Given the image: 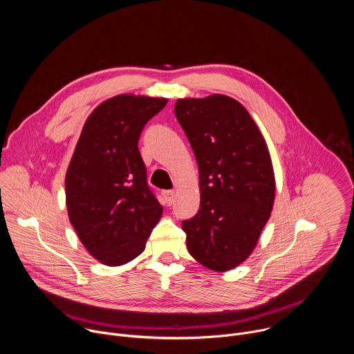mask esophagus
Here are the masks:
<instances>
[{"mask_svg": "<svg viewBox=\"0 0 354 354\" xmlns=\"http://www.w3.org/2000/svg\"><path fill=\"white\" fill-rule=\"evenodd\" d=\"M164 196H165V198H167V203H168L169 206H171V205H174L175 196H176L175 190H165V192H164Z\"/></svg>", "mask_w": 354, "mask_h": 354, "instance_id": "1", "label": "esophagus"}]
</instances>
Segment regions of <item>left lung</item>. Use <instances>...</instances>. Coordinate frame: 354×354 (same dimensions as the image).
Instances as JSON below:
<instances>
[{
  "label": "left lung",
  "mask_w": 354,
  "mask_h": 354,
  "mask_svg": "<svg viewBox=\"0 0 354 354\" xmlns=\"http://www.w3.org/2000/svg\"><path fill=\"white\" fill-rule=\"evenodd\" d=\"M198 165L200 209L182 223L189 254L227 272L255 249L274 203V172L266 141L238 100L214 93L175 104Z\"/></svg>",
  "instance_id": "obj_1"
}]
</instances>
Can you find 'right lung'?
<instances>
[{
  "mask_svg": "<svg viewBox=\"0 0 354 354\" xmlns=\"http://www.w3.org/2000/svg\"><path fill=\"white\" fill-rule=\"evenodd\" d=\"M167 97L116 95L86 119L66 174L68 218L81 243L106 266L137 258L162 216L138 151L145 123Z\"/></svg>",
  "mask_w": 354,
  "mask_h": 354,
  "instance_id": "right-lung-1",
  "label": "right lung"
}]
</instances>
